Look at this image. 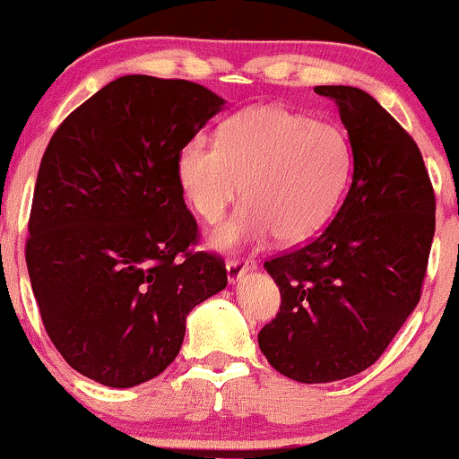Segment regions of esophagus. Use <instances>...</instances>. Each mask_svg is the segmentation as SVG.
<instances>
[{
	"label": "esophagus",
	"mask_w": 459,
	"mask_h": 459,
	"mask_svg": "<svg viewBox=\"0 0 459 459\" xmlns=\"http://www.w3.org/2000/svg\"><path fill=\"white\" fill-rule=\"evenodd\" d=\"M252 270H256V263L252 259H230L226 263V278H229V282L233 284L235 281H239L241 273L252 272Z\"/></svg>",
	"instance_id": "obj_1"
}]
</instances>
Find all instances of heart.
Masks as SVG:
<instances>
[{
    "mask_svg": "<svg viewBox=\"0 0 459 459\" xmlns=\"http://www.w3.org/2000/svg\"><path fill=\"white\" fill-rule=\"evenodd\" d=\"M351 170L345 135L282 105H255L220 129L218 142L196 135L178 151L183 194L213 224L241 196L244 207L213 230L215 250L302 241L328 222Z\"/></svg>",
    "mask_w": 459,
    "mask_h": 459,
    "instance_id": "1",
    "label": "heart"
}]
</instances>
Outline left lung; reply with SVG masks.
<instances>
[{
  "mask_svg": "<svg viewBox=\"0 0 459 459\" xmlns=\"http://www.w3.org/2000/svg\"><path fill=\"white\" fill-rule=\"evenodd\" d=\"M350 135V192L310 244L265 263L281 313L259 332L267 362L302 384L371 367L420 299L436 200L419 146L371 94L317 86Z\"/></svg>",
  "mask_w": 459,
  "mask_h": 459,
  "instance_id": "left-lung-1",
  "label": "left lung"
}]
</instances>
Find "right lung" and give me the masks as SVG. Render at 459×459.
Instances as JSON below:
<instances>
[{
	"label": "right lung",
	"mask_w": 459,
	"mask_h": 459,
	"mask_svg": "<svg viewBox=\"0 0 459 459\" xmlns=\"http://www.w3.org/2000/svg\"><path fill=\"white\" fill-rule=\"evenodd\" d=\"M224 99L186 79L125 75L82 103L47 146L25 246L51 343L112 388L175 360L189 310L226 287L224 261L187 250L198 226L178 151Z\"/></svg>",
	"instance_id": "1"
}]
</instances>
